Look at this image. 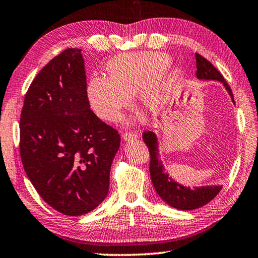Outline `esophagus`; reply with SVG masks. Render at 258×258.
Wrapping results in <instances>:
<instances>
[{"label":"esophagus","mask_w":258,"mask_h":258,"mask_svg":"<svg viewBox=\"0 0 258 258\" xmlns=\"http://www.w3.org/2000/svg\"><path fill=\"white\" fill-rule=\"evenodd\" d=\"M138 136L136 133H124L122 134V140L124 141H131V140H137Z\"/></svg>","instance_id":"esophagus-1"}]
</instances>
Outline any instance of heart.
Masks as SVG:
<instances>
[{
    "label": "heart",
    "instance_id": "heart-1",
    "mask_svg": "<svg viewBox=\"0 0 258 258\" xmlns=\"http://www.w3.org/2000/svg\"><path fill=\"white\" fill-rule=\"evenodd\" d=\"M105 78L93 77L86 87L89 107L100 119L113 122L137 95L138 103L154 114L164 111L180 75L164 52H138L113 57Z\"/></svg>",
    "mask_w": 258,
    "mask_h": 258
}]
</instances>
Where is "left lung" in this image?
Segmentation results:
<instances>
[{"label":"left lung","instance_id":"8db88e82","mask_svg":"<svg viewBox=\"0 0 258 258\" xmlns=\"http://www.w3.org/2000/svg\"><path fill=\"white\" fill-rule=\"evenodd\" d=\"M195 58L196 69H198L196 78L202 81H219L220 84H223L224 88L226 89L233 104H234V97H233L230 86L227 85L217 69L201 55L195 54ZM142 138H144V141L150 153L149 171L151 182H153L157 195L170 207L182 211L198 209V208H201L209 203L222 189V185L194 186L190 188L175 181L163 164L156 134L148 131V132L142 134Z\"/></svg>","mask_w":258,"mask_h":258}]
</instances>
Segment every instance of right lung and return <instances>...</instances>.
<instances>
[{
  "mask_svg": "<svg viewBox=\"0 0 258 258\" xmlns=\"http://www.w3.org/2000/svg\"><path fill=\"white\" fill-rule=\"evenodd\" d=\"M81 49L69 48L34 78L20 116V156L39 195L68 216L95 209L109 191L120 146L89 107Z\"/></svg>",
  "mask_w": 258,
  "mask_h": 258,
  "instance_id": "right-lung-1",
  "label": "right lung"
}]
</instances>
